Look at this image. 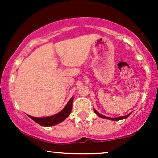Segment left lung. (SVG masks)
<instances>
[{
  "label": "left lung",
  "instance_id": "8db88e82",
  "mask_svg": "<svg viewBox=\"0 0 158 158\" xmlns=\"http://www.w3.org/2000/svg\"><path fill=\"white\" fill-rule=\"evenodd\" d=\"M94 111L95 112L96 114H97L98 116H99V117H101V118H103V119H110V120H114V121H117V120H120V119H126L127 117H128V116L130 115L131 114H128V115L126 116H123V117H117V118H110V117H106V116H103L102 114H99L98 112L95 109H94Z\"/></svg>",
  "mask_w": 158,
  "mask_h": 158
}]
</instances>
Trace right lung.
Masks as SVG:
<instances>
[{
	"label": "right lung",
	"instance_id": "add662e5",
	"mask_svg": "<svg viewBox=\"0 0 158 158\" xmlns=\"http://www.w3.org/2000/svg\"><path fill=\"white\" fill-rule=\"evenodd\" d=\"M73 98L72 97L71 99L69 100L68 104L66 105V106L64 107V109L58 113L56 115L51 116V117H31V116H29L32 119H33L35 123H37L38 124L41 125L42 126H52L54 125L58 124V123L62 122L63 120H64L67 117L70 115V112L72 110V103H73Z\"/></svg>",
	"mask_w": 158,
	"mask_h": 158
}]
</instances>
